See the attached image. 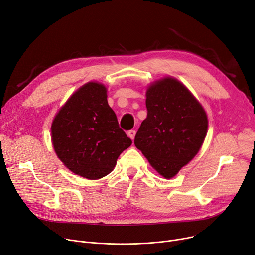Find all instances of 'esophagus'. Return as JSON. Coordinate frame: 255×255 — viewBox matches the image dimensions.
I'll list each match as a JSON object with an SVG mask.
<instances>
[{
	"label": "esophagus",
	"instance_id": "1",
	"mask_svg": "<svg viewBox=\"0 0 255 255\" xmlns=\"http://www.w3.org/2000/svg\"><path fill=\"white\" fill-rule=\"evenodd\" d=\"M128 136L131 138V139L133 140L134 139V137H135V134H136V131L135 130H130V131H128Z\"/></svg>",
	"mask_w": 255,
	"mask_h": 255
}]
</instances>
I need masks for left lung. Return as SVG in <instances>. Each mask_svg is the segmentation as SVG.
<instances>
[{
	"mask_svg": "<svg viewBox=\"0 0 255 255\" xmlns=\"http://www.w3.org/2000/svg\"><path fill=\"white\" fill-rule=\"evenodd\" d=\"M147 117L134 144L151 167L171 179L199 151L207 132V116L188 88L173 77L151 83L146 90Z\"/></svg>",
	"mask_w": 255,
	"mask_h": 255,
	"instance_id": "1",
	"label": "left lung"
}]
</instances>
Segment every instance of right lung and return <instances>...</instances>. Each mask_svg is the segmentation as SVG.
Wrapping results in <instances>:
<instances>
[{
  "label": "right lung",
  "mask_w": 255,
  "mask_h": 255,
  "mask_svg": "<svg viewBox=\"0 0 255 255\" xmlns=\"http://www.w3.org/2000/svg\"><path fill=\"white\" fill-rule=\"evenodd\" d=\"M107 98L104 84H84L60 109L51 127L58 157L71 172L89 180L110 174L132 144Z\"/></svg>",
  "instance_id": "1"
}]
</instances>
